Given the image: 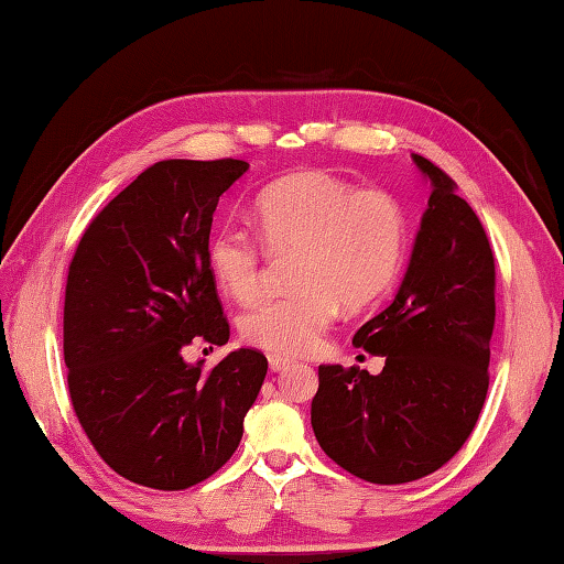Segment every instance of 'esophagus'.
I'll use <instances>...</instances> for the list:
<instances>
[{
	"label": "esophagus",
	"instance_id": "esophagus-1",
	"mask_svg": "<svg viewBox=\"0 0 564 564\" xmlns=\"http://www.w3.org/2000/svg\"><path fill=\"white\" fill-rule=\"evenodd\" d=\"M269 366H271L273 373H279V370L289 368L291 361H289V358H281V356H269Z\"/></svg>",
	"mask_w": 564,
	"mask_h": 564
}]
</instances>
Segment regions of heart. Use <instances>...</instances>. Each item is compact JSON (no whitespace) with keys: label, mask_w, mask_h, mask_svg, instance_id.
I'll use <instances>...</instances> for the list:
<instances>
[{"label":"heart","mask_w":564,"mask_h":564,"mask_svg":"<svg viewBox=\"0 0 564 564\" xmlns=\"http://www.w3.org/2000/svg\"><path fill=\"white\" fill-rule=\"evenodd\" d=\"M254 223L275 254L301 251L297 293L251 305L239 319L245 341L273 356L315 351L339 305L361 310L380 301L402 267L406 223L400 203L378 188L356 191L327 172L291 174L263 188ZM208 267L239 303L261 289L263 251L237 227L210 237Z\"/></svg>","instance_id":"heart-1"}]
</instances>
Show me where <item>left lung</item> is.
Listing matches in <instances>:
<instances>
[{
    "mask_svg": "<svg viewBox=\"0 0 564 564\" xmlns=\"http://www.w3.org/2000/svg\"><path fill=\"white\" fill-rule=\"evenodd\" d=\"M431 186L394 301L354 334L386 358L378 376L319 366L315 438L344 470L376 485L436 473L473 434L489 388L495 257L453 178L412 154Z\"/></svg>",
    "mask_w": 564,
    "mask_h": 564,
    "instance_id": "1",
    "label": "left lung"
}]
</instances>
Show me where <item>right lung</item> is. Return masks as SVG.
I'll return each instance as SVG.
<instances>
[{"mask_svg": "<svg viewBox=\"0 0 564 564\" xmlns=\"http://www.w3.org/2000/svg\"><path fill=\"white\" fill-rule=\"evenodd\" d=\"M242 160H162L82 235L65 289V366L75 414L106 465L152 489H186L232 458L267 356L188 364L230 325L208 267L213 213Z\"/></svg>", "mask_w": 564, "mask_h": 564, "instance_id": "add662e5", "label": "right lung"}]
</instances>
